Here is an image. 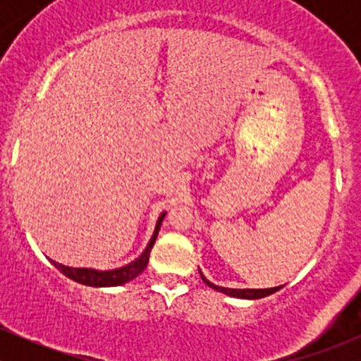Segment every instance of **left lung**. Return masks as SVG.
I'll return each instance as SVG.
<instances>
[{
  "mask_svg": "<svg viewBox=\"0 0 361 361\" xmlns=\"http://www.w3.org/2000/svg\"><path fill=\"white\" fill-rule=\"evenodd\" d=\"M202 276V274H201ZM202 281L206 283L207 286H211V288H214L216 292H221V293H227V295H232V297H238V298H262V297H267V295L278 292L281 286H276V288H267V290H234V288H221V286H216L213 285V283L207 281L206 278L202 276Z\"/></svg>",
  "mask_w": 361,
  "mask_h": 361,
  "instance_id": "left-lung-1",
  "label": "left lung"
}]
</instances>
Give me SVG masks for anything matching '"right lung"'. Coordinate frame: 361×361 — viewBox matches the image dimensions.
<instances>
[{
	"label": "right lung",
	"instance_id": "1",
	"mask_svg": "<svg viewBox=\"0 0 361 361\" xmlns=\"http://www.w3.org/2000/svg\"><path fill=\"white\" fill-rule=\"evenodd\" d=\"M164 216L166 213L160 214L159 221H157V227H155L154 235H152L150 243H148L147 250L143 251L140 258H136L134 262H130L129 265L126 267H120L115 269V271H94V269H75V267H66L63 264H57V262L52 260V264L63 272L64 276H68L69 279L76 283H82V285H89V286H118L123 285V283H129L133 281L134 278L141 274V272L147 269L148 265V258H150V251L154 248L155 245V239H157V234L160 231V224H162Z\"/></svg>",
	"mask_w": 361,
	"mask_h": 361
}]
</instances>
